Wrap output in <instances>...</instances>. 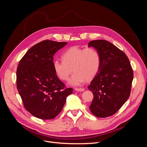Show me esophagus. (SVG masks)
Instances as JSON below:
<instances>
[{
	"label": "esophagus",
	"mask_w": 147,
	"mask_h": 147,
	"mask_svg": "<svg viewBox=\"0 0 147 147\" xmlns=\"http://www.w3.org/2000/svg\"><path fill=\"white\" fill-rule=\"evenodd\" d=\"M75 90L77 91H84V88H77L75 89Z\"/></svg>",
	"instance_id": "esophagus-1"
}]
</instances>
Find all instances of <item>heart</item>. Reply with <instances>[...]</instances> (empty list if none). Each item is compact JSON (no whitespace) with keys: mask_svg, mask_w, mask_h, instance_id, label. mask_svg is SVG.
Returning <instances> with one entry per match:
<instances>
[{"mask_svg":"<svg viewBox=\"0 0 147 147\" xmlns=\"http://www.w3.org/2000/svg\"><path fill=\"white\" fill-rule=\"evenodd\" d=\"M63 59L54 60L53 67L62 80H67L74 70L68 82L72 86L81 85L86 80H91L99 70L100 56L95 48L70 47L63 53Z\"/></svg>","mask_w":147,"mask_h":147,"instance_id":"heart-1","label":"heart"}]
</instances>
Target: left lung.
<instances>
[{"label":"left lung","mask_w":147,"mask_h":147,"mask_svg":"<svg viewBox=\"0 0 147 147\" xmlns=\"http://www.w3.org/2000/svg\"><path fill=\"white\" fill-rule=\"evenodd\" d=\"M90 47L99 53L100 64L88 87L94 96L90 109L97 117H108L116 113L129 97L133 70L127 56L113 44L96 40L88 43Z\"/></svg>","instance_id":"left-lung-1"}]
</instances>
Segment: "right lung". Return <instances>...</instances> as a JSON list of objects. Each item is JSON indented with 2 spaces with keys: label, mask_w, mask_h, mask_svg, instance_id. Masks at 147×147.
I'll use <instances>...</instances> for the list:
<instances>
[{
  "label": "right lung",
  "mask_w": 147,
  "mask_h": 147,
  "mask_svg": "<svg viewBox=\"0 0 147 147\" xmlns=\"http://www.w3.org/2000/svg\"><path fill=\"white\" fill-rule=\"evenodd\" d=\"M67 42L44 40L26 52L16 70V85L24 107L42 119L55 118L63 109L72 88L65 85L53 67V56Z\"/></svg>",
  "instance_id": "obj_1"
}]
</instances>
